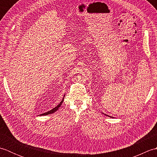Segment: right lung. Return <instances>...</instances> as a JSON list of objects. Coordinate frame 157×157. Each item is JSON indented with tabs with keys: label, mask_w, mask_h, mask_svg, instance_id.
<instances>
[{
	"label": "right lung",
	"mask_w": 157,
	"mask_h": 157,
	"mask_svg": "<svg viewBox=\"0 0 157 157\" xmlns=\"http://www.w3.org/2000/svg\"><path fill=\"white\" fill-rule=\"evenodd\" d=\"M64 97H65V96H64ZM64 97H63V100L61 101V102L59 103V104L56 106V107H55L54 109H52V110H51V111H48V112H46V113H43V114H41L40 115H49V114H52V113H55V111H57V110L59 109V108L60 107V106H61V105H62V103H63V101H64Z\"/></svg>",
	"instance_id": "obj_1"
}]
</instances>
